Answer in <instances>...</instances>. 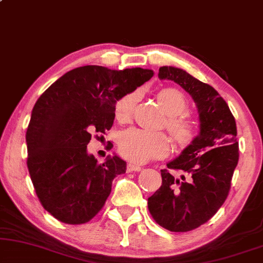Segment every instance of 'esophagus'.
Listing matches in <instances>:
<instances>
[{
	"mask_svg": "<svg viewBox=\"0 0 263 263\" xmlns=\"http://www.w3.org/2000/svg\"><path fill=\"white\" fill-rule=\"evenodd\" d=\"M143 168L141 166H138V164H135V163H127V172H141Z\"/></svg>",
	"mask_w": 263,
	"mask_h": 263,
	"instance_id": "1",
	"label": "esophagus"
}]
</instances>
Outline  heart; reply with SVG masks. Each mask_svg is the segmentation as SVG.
I'll return each mask as SVG.
<instances>
[{
  "label": "heart",
  "instance_id": "obj_1",
  "mask_svg": "<svg viewBox=\"0 0 263 263\" xmlns=\"http://www.w3.org/2000/svg\"><path fill=\"white\" fill-rule=\"evenodd\" d=\"M139 100L138 91L126 93L115 104V117L125 121L129 119ZM157 100L168 114L166 127L174 141L180 145H186L195 136L191 121L185 117L187 101L179 90L166 87L159 91ZM119 153L124 159L134 163H145L150 160L166 156L170 152V141L161 132L154 134L141 128H127L122 131L118 139Z\"/></svg>",
  "mask_w": 263,
  "mask_h": 263
}]
</instances>
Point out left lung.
Masks as SVG:
<instances>
[{
	"label": "left lung",
	"mask_w": 263,
	"mask_h": 263,
	"mask_svg": "<svg viewBox=\"0 0 263 263\" xmlns=\"http://www.w3.org/2000/svg\"><path fill=\"white\" fill-rule=\"evenodd\" d=\"M159 78L172 80L190 93L198 110L199 134L167 163V170H161L162 185L148 198V208L160 226L187 232L207 222L229 196L239 159L236 120L214 87L184 69L163 66Z\"/></svg>",
	"instance_id": "1"
}]
</instances>
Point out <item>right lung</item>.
<instances>
[{
    "instance_id": "right-lung-1",
    "label": "right lung",
    "mask_w": 263,
    "mask_h": 263,
    "mask_svg": "<svg viewBox=\"0 0 263 263\" xmlns=\"http://www.w3.org/2000/svg\"><path fill=\"white\" fill-rule=\"evenodd\" d=\"M153 76L141 67L83 66L37 100L26 131L27 168L42 205L59 221L80 225L102 209L126 162L114 155L99 163L86 145L93 132L106 134L113 126L117 101Z\"/></svg>"
}]
</instances>
